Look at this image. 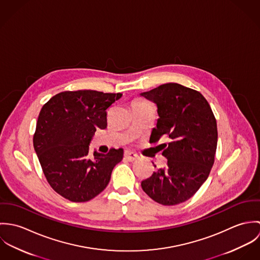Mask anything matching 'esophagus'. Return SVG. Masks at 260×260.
Instances as JSON below:
<instances>
[{
  "label": "esophagus",
  "instance_id": "esophagus-1",
  "mask_svg": "<svg viewBox=\"0 0 260 260\" xmlns=\"http://www.w3.org/2000/svg\"><path fill=\"white\" fill-rule=\"evenodd\" d=\"M124 156L128 161H135V160L138 159V155L135 154L134 152H131V151H125Z\"/></svg>",
  "mask_w": 260,
  "mask_h": 260
}]
</instances>
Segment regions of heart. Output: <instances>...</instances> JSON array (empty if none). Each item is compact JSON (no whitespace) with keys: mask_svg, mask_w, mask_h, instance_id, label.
I'll list each match as a JSON object with an SVG mask.
<instances>
[{"mask_svg":"<svg viewBox=\"0 0 260 260\" xmlns=\"http://www.w3.org/2000/svg\"><path fill=\"white\" fill-rule=\"evenodd\" d=\"M139 101H141V100H139Z\"/></svg>","mask_w":260,"mask_h":260,"instance_id":"1","label":"heart"}]
</instances>
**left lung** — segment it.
I'll return each instance as SVG.
<instances>
[{
    "instance_id": "8db88e82",
    "label": "left lung",
    "mask_w": 260,
    "mask_h": 260,
    "mask_svg": "<svg viewBox=\"0 0 260 260\" xmlns=\"http://www.w3.org/2000/svg\"><path fill=\"white\" fill-rule=\"evenodd\" d=\"M140 96L157 106L159 118L151 133L152 142L162 136L170 139L167 145L161 144L166 166L143 180L142 189L160 204L182 203L205 182L213 166L217 147L215 117L202 94L177 83L163 84Z\"/></svg>"
}]
</instances>
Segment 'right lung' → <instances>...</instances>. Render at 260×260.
Instances as JSON below:
<instances>
[{"mask_svg": "<svg viewBox=\"0 0 260 260\" xmlns=\"http://www.w3.org/2000/svg\"><path fill=\"white\" fill-rule=\"evenodd\" d=\"M122 97L93 90L61 92L41 109L33 143L47 181L64 198L86 202L108 185L123 149L89 155L97 129L107 127V112Z\"/></svg>", "mask_w": 260, "mask_h": 260, "instance_id": "right-lung-1", "label": "right lung"}]
</instances>
